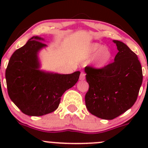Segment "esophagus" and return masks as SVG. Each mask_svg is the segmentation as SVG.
<instances>
[{
  "label": "esophagus",
  "mask_w": 148,
  "mask_h": 148,
  "mask_svg": "<svg viewBox=\"0 0 148 148\" xmlns=\"http://www.w3.org/2000/svg\"><path fill=\"white\" fill-rule=\"evenodd\" d=\"M79 79L81 80V81H82V80H84L85 79V74L84 72H82L81 74H80Z\"/></svg>",
  "instance_id": "1"
}]
</instances>
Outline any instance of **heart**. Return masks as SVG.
Instances as JSON below:
<instances>
[{
  "mask_svg": "<svg viewBox=\"0 0 148 148\" xmlns=\"http://www.w3.org/2000/svg\"><path fill=\"white\" fill-rule=\"evenodd\" d=\"M88 56L94 57V66L96 69H101L110 63L112 58V53L107 46H103L98 43H93L89 46Z\"/></svg>",
  "mask_w": 148,
  "mask_h": 148,
  "instance_id": "1",
  "label": "heart"
}]
</instances>
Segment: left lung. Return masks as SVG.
Listing matches in <instances>:
<instances>
[{
    "mask_svg": "<svg viewBox=\"0 0 148 148\" xmlns=\"http://www.w3.org/2000/svg\"><path fill=\"white\" fill-rule=\"evenodd\" d=\"M118 50L114 62L101 69L84 68L89 91L85 95L88 111L113 120L136 102L143 82L142 66L137 55L123 42L113 40Z\"/></svg>",
    "mask_w": 148,
    "mask_h": 148,
    "instance_id": "8db88e82",
    "label": "left lung"
}]
</instances>
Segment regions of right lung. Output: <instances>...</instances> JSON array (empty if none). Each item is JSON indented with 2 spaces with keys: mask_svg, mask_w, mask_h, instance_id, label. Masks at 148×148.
I'll use <instances>...</instances> for the list:
<instances>
[{
  "mask_svg": "<svg viewBox=\"0 0 148 148\" xmlns=\"http://www.w3.org/2000/svg\"><path fill=\"white\" fill-rule=\"evenodd\" d=\"M41 36H33L10 57L6 71L11 101L28 116H42L55 111L65 91L75 85L80 71L62 74L41 69L38 53L47 45Z\"/></svg>",
  "mask_w": 148,
  "mask_h": 148,
  "instance_id": "1",
  "label": "right lung"
}]
</instances>
